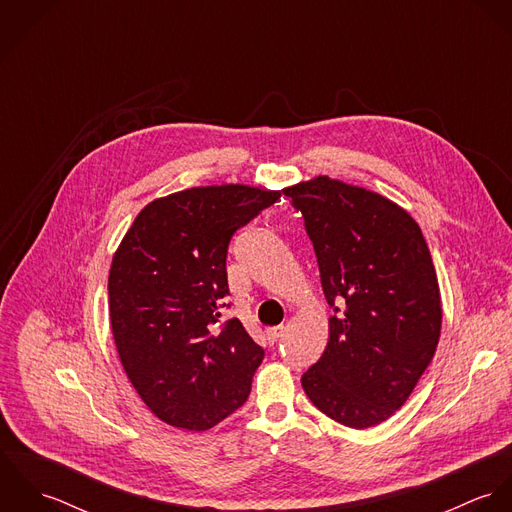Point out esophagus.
Returning <instances> with one entry per match:
<instances>
[{
  "instance_id": "obj_1",
  "label": "esophagus",
  "mask_w": 512,
  "mask_h": 512,
  "mask_svg": "<svg viewBox=\"0 0 512 512\" xmlns=\"http://www.w3.org/2000/svg\"><path fill=\"white\" fill-rule=\"evenodd\" d=\"M282 335H284V327H282V325L266 329V337H268V341H270V343H276V341H278Z\"/></svg>"
}]
</instances>
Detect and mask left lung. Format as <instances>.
Instances as JSON below:
<instances>
[{"label": "left lung", "mask_w": 512, "mask_h": 512, "mask_svg": "<svg viewBox=\"0 0 512 512\" xmlns=\"http://www.w3.org/2000/svg\"><path fill=\"white\" fill-rule=\"evenodd\" d=\"M284 193L303 215L335 311L327 347L301 386L331 420L376 426L404 406L438 349L430 248L416 220L365 187L317 175Z\"/></svg>", "instance_id": "obj_1"}]
</instances>
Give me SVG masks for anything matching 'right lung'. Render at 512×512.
Here are the masks:
<instances>
[{
  "mask_svg": "<svg viewBox=\"0 0 512 512\" xmlns=\"http://www.w3.org/2000/svg\"><path fill=\"white\" fill-rule=\"evenodd\" d=\"M280 199L250 185L191 187L140 211L114 252L108 299L122 366L165 424L205 432L238 410L264 359L238 319L222 323L232 234Z\"/></svg>",
  "mask_w": 512,
  "mask_h": 512,
  "instance_id": "1",
  "label": "right lung"
}]
</instances>
